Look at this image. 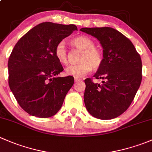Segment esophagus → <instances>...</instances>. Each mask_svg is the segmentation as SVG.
<instances>
[{"mask_svg": "<svg viewBox=\"0 0 152 152\" xmlns=\"http://www.w3.org/2000/svg\"><path fill=\"white\" fill-rule=\"evenodd\" d=\"M74 80H75V82H79V81H81L82 80V79H79V78H74Z\"/></svg>", "mask_w": 152, "mask_h": 152, "instance_id": "1", "label": "esophagus"}]
</instances>
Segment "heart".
<instances>
[{
  "label": "heart",
  "mask_w": 152,
  "mask_h": 152,
  "mask_svg": "<svg viewBox=\"0 0 152 152\" xmlns=\"http://www.w3.org/2000/svg\"><path fill=\"white\" fill-rule=\"evenodd\" d=\"M72 43L77 48L83 50L78 65H70L66 68V73L69 76L76 78L83 77L90 73L93 67L98 69L103 62V54L100 50L96 48L94 41L87 36H80L75 38ZM56 59L61 63L66 65L68 62V55L66 45L64 41H60L56 44L54 49Z\"/></svg>",
  "instance_id": "1"
}]
</instances>
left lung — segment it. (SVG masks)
<instances>
[{"label": "left lung", "instance_id": "obj_1", "mask_svg": "<svg viewBox=\"0 0 152 152\" xmlns=\"http://www.w3.org/2000/svg\"><path fill=\"white\" fill-rule=\"evenodd\" d=\"M97 38L103 48V62L92 79L85 80L84 101L87 111L102 120L117 118L132 102L142 80V62L132 42L110 27L82 28Z\"/></svg>", "mask_w": 152, "mask_h": 152}]
</instances>
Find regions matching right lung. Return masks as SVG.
Masks as SVG:
<instances>
[{
    "mask_svg": "<svg viewBox=\"0 0 152 152\" xmlns=\"http://www.w3.org/2000/svg\"><path fill=\"white\" fill-rule=\"evenodd\" d=\"M76 30L73 24L42 23L14 47L8 62L9 85L19 105L31 115L51 117L62 107L74 79L58 77L64 69L54 49Z\"/></svg>",
    "mask_w": 152,
    "mask_h": 152,
    "instance_id": "add662e5",
    "label": "right lung"
}]
</instances>
